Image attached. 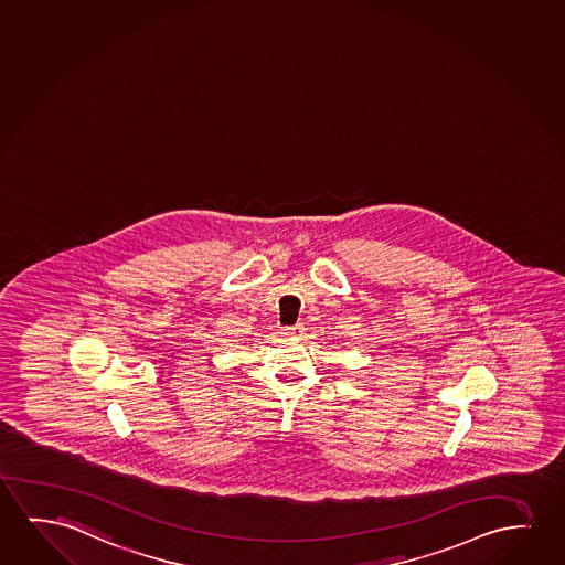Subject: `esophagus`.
<instances>
[{"instance_id": "obj_1", "label": "esophagus", "mask_w": 565, "mask_h": 565, "mask_svg": "<svg viewBox=\"0 0 565 565\" xmlns=\"http://www.w3.org/2000/svg\"><path fill=\"white\" fill-rule=\"evenodd\" d=\"M305 327L301 322H297L294 327L284 328V334L289 335V338H299V335L303 334Z\"/></svg>"}]
</instances>
